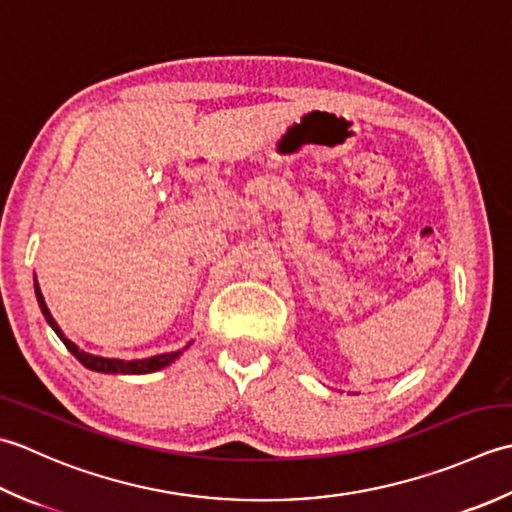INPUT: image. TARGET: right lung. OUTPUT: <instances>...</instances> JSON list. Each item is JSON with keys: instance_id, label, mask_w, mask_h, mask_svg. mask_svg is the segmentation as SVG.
Returning <instances> with one entry per match:
<instances>
[{"instance_id": "add662e5", "label": "right lung", "mask_w": 512, "mask_h": 512, "mask_svg": "<svg viewBox=\"0 0 512 512\" xmlns=\"http://www.w3.org/2000/svg\"><path fill=\"white\" fill-rule=\"evenodd\" d=\"M35 296H37V302H39V309L41 314H44L46 322L52 327V331L57 333L59 340L66 344V349L75 356L83 367L90 369V371H99V373H121V375H141V373H154L159 371L163 367H168V364H172L176 358L181 356L183 349L179 351H172V353H161V356H152V358H143V360H117V358H101V356H92V353H86L81 351L75 342L68 340L64 336V331L59 329V325L55 322V318L50 316V311L46 307V300L44 296H41V289L37 285L35 280Z\"/></svg>"}]
</instances>
